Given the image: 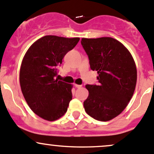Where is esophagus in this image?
Returning a JSON list of instances; mask_svg holds the SVG:
<instances>
[{
	"label": "esophagus",
	"mask_w": 154,
	"mask_h": 154,
	"mask_svg": "<svg viewBox=\"0 0 154 154\" xmlns=\"http://www.w3.org/2000/svg\"><path fill=\"white\" fill-rule=\"evenodd\" d=\"M74 85L75 88H80V87L82 86L81 85H77V84H74Z\"/></svg>",
	"instance_id": "esophagus-1"
}]
</instances>
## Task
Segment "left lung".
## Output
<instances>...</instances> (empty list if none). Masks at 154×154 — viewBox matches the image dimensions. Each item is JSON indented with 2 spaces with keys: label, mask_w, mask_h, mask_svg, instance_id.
Masks as SVG:
<instances>
[{
  "label": "left lung",
  "mask_w": 154,
  "mask_h": 154,
  "mask_svg": "<svg viewBox=\"0 0 154 154\" xmlns=\"http://www.w3.org/2000/svg\"><path fill=\"white\" fill-rule=\"evenodd\" d=\"M91 69L98 74V85H86L89 94L85 111L99 121H109L122 113L131 99L137 72L131 54L112 38H82Z\"/></svg>",
  "instance_id": "1"
}]
</instances>
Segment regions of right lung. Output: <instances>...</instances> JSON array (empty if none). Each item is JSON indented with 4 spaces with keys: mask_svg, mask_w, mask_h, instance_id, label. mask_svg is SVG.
I'll list each match as a JSON object with an SVG mask.
<instances>
[{
    "mask_svg": "<svg viewBox=\"0 0 154 154\" xmlns=\"http://www.w3.org/2000/svg\"><path fill=\"white\" fill-rule=\"evenodd\" d=\"M79 40V38L46 35L35 42L23 59L22 93L32 111L46 120H56L67 111L72 99V85L55 80L57 68Z\"/></svg>",
    "mask_w": 154,
    "mask_h": 154,
    "instance_id": "obj_1",
    "label": "right lung"
}]
</instances>
